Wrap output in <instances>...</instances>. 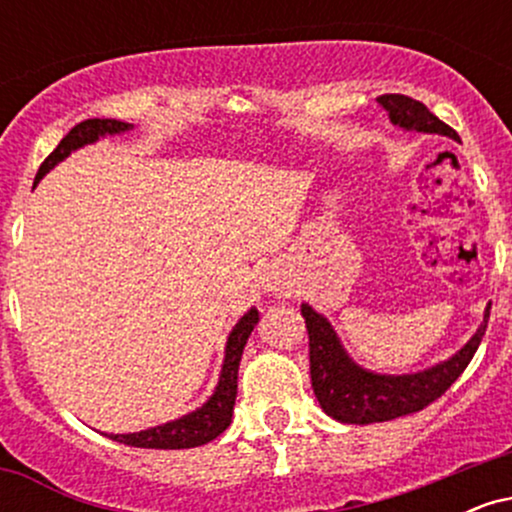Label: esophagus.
<instances>
[{
    "label": "esophagus",
    "instance_id": "obj_1",
    "mask_svg": "<svg viewBox=\"0 0 512 512\" xmlns=\"http://www.w3.org/2000/svg\"><path fill=\"white\" fill-rule=\"evenodd\" d=\"M262 289L267 293H289L291 291V279L286 274V269L281 264H267L260 276Z\"/></svg>",
    "mask_w": 512,
    "mask_h": 512
}]
</instances>
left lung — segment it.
<instances>
[{"mask_svg": "<svg viewBox=\"0 0 512 512\" xmlns=\"http://www.w3.org/2000/svg\"><path fill=\"white\" fill-rule=\"evenodd\" d=\"M378 105L390 117L392 125L404 129V132L438 134V137L460 142L455 129L440 122L424 103L414 101V98L402 96V93H385L378 98ZM489 313L491 303L486 305L484 320H481L477 332L450 358L433 363L424 370H416V373L392 375L358 366L349 356V351L344 349L332 322L322 313H317L313 305L301 303V315L305 317L310 344V380H313L317 402L327 416L342 421V424L356 426L392 421L397 416L421 411L431 402H436L469 366L486 332Z\"/></svg>", "mask_w": 512, "mask_h": 512, "instance_id": "left-lung-1", "label": "left lung"}]
</instances>
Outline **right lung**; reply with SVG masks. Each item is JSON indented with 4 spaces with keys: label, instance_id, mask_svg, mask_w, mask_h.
<instances>
[{
    "label": "right lung",
    "instance_id": "1",
    "mask_svg": "<svg viewBox=\"0 0 512 512\" xmlns=\"http://www.w3.org/2000/svg\"><path fill=\"white\" fill-rule=\"evenodd\" d=\"M134 125L120 120H105V117H91V120L79 122L72 127V132L57 144V149L45 158L43 166L38 168L35 175V185L50 173L57 163H62L72 151L84 149L88 144H96L103 137H115V134H127ZM33 185V187H35ZM260 322V313L257 308H250L240 320L233 325L231 334L226 339V351H223V363L219 373V383H216L214 392L202 407L187 414L178 416V419L166 421L161 426L144 428L137 433H103V436L117 440V443L132 445V448H156V450H185L197 448V445L209 443L216 436H221L233 419V404H236L238 395V366L240 356H243L245 344H248L250 332Z\"/></svg>",
    "mask_w": 512,
    "mask_h": 512
}]
</instances>
